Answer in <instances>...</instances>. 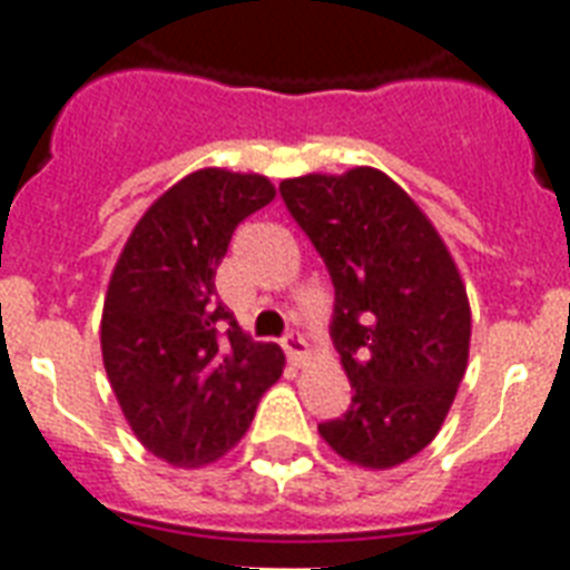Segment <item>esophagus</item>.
I'll return each instance as SVG.
<instances>
[{
  "mask_svg": "<svg viewBox=\"0 0 570 570\" xmlns=\"http://www.w3.org/2000/svg\"><path fill=\"white\" fill-rule=\"evenodd\" d=\"M284 352L295 366H304L307 364V357H311V346H307V340H304L298 331H289V334H286Z\"/></svg>",
  "mask_w": 570,
  "mask_h": 570,
  "instance_id": "esophagus-1",
  "label": "esophagus"
}]
</instances>
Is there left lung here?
I'll use <instances>...</instances> for the list:
<instances>
[{
    "instance_id": "8db88e82",
    "label": "left lung",
    "mask_w": 570,
    "mask_h": 570,
    "mask_svg": "<svg viewBox=\"0 0 570 570\" xmlns=\"http://www.w3.org/2000/svg\"><path fill=\"white\" fill-rule=\"evenodd\" d=\"M334 281L352 407L320 425L348 464L390 470L441 432L470 357L468 286L432 218L370 165L281 183Z\"/></svg>"
}]
</instances>
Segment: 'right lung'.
Instances as JSON below:
<instances>
[{
    "mask_svg": "<svg viewBox=\"0 0 570 570\" xmlns=\"http://www.w3.org/2000/svg\"><path fill=\"white\" fill-rule=\"evenodd\" d=\"M275 195L263 174H186L147 206L111 268L102 366L132 434L174 468L230 452L284 375L281 346L250 343L215 298V268L236 224Z\"/></svg>",
    "mask_w": 570,
    "mask_h": 570,
    "instance_id": "right-lung-1",
    "label": "right lung"
}]
</instances>
